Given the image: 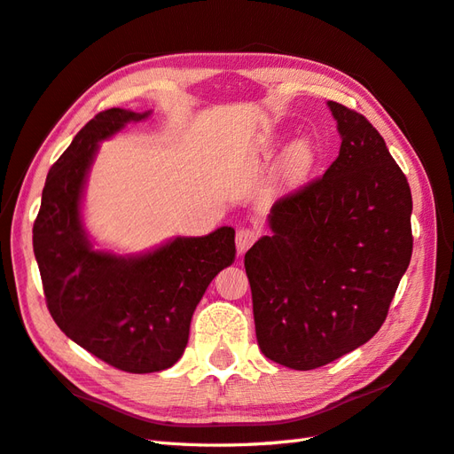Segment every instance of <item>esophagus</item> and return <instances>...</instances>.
<instances>
[{
  "mask_svg": "<svg viewBox=\"0 0 454 454\" xmlns=\"http://www.w3.org/2000/svg\"><path fill=\"white\" fill-rule=\"evenodd\" d=\"M257 239V232L252 228H239L238 234H236V247H238V254L244 255L249 247L254 246V242Z\"/></svg>",
  "mask_w": 454,
  "mask_h": 454,
  "instance_id": "obj_1",
  "label": "esophagus"
}]
</instances>
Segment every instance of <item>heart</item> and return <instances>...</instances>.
Returning <instances> with one entry per match:
<instances>
[{"label": "heart", "instance_id": "heart-1", "mask_svg": "<svg viewBox=\"0 0 454 454\" xmlns=\"http://www.w3.org/2000/svg\"><path fill=\"white\" fill-rule=\"evenodd\" d=\"M310 163V148L304 140H296L286 148L283 156V166L288 173H301Z\"/></svg>", "mask_w": 454, "mask_h": 454}]
</instances>
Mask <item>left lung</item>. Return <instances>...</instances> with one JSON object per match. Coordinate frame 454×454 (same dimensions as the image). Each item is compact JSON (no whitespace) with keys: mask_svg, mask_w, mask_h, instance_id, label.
Wrapping results in <instances>:
<instances>
[{"mask_svg":"<svg viewBox=\"0 0 454 454\" xmlns=\"http://www.w3.org/2000/svg\"><path fill=\"white\" fill-rule=\"evenodd\" d=\"M341 137L324 177L278 199L244 257L259 349L294 371L366 343L411 259V191L363 114L327 101Z\"/></svg>","mask_w":454,"mask_h":454,"instance_id":"obj_1","label":"left lung"}]
</instances>
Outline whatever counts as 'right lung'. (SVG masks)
Returning <instances> with one entry per match:
<instances>
[{
  "instance_id": "obj_1",
  "label": "right lung",
  "mask_w": 454,
  "mask_h": 454,
  "mask_svg": "<svg viewBox=\"0 0 454 454\" xmlns=\"http://www.w3.org/2000/svg\"><path fill=\"white\" fill-rule=\"evenodd\" d=\"M152 111L109 109L78 132L51 168L33 226V249L58 327L114 369L144 374L176 364L191 317L222 269L236 259L234 228L176 236L142 254L95 247L82 205L99 144Z\"/></svg>"
}]
</instances>
